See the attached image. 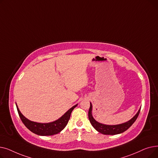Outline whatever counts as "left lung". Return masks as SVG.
<instances>
[{"mask_svg": "<svg viewBox=\"0 0 158 158\" xmlns=\"http://www.w3.org/2000/svg\"><path fill=\"white\" fill-rule=\"evenodd\" d=\"M141 109V108H140ZM140 109L138 110V113L135 114L133 118H132L128 122H126L125 123H123L121 124H118V125H113V126H109V125H105V124H102L97 122L93 117L92 111V105L90 103V107L88 111V118L89 120V122L92 124V126L99 132L103 134V135H118L123 132L127 130L133 123L136 121L137 119L139 113L140 112Z\"/></svg>", "mask_w": 158, "mask_h": 158, "instance_id": "left-lung-1", "label": "left lung"}]
</instances>
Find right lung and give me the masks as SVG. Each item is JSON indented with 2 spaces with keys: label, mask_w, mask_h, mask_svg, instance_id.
<instances>
[{
  "label": "right lung",
  "mask_w": 158,
  "mask_h": 158,
  "mask_svg": "<svg viewBox=\"0 0 158 158\" xmlns=\"http://www.w3.org/2000/svg\"><path fill=\"white\" fill-rule=\"evenodd\" d=\"M77 106H73L70 110L66 111L62 117L58 120L51 123H38L31 121L26 118L20 111L16 105V108L19 114V117L26 127L33 133L40 136H51L60 132L67 125L70 117V114L73 110Z\"/></svg>",
  "instance_id": "obj_1"
}]
</instances>
